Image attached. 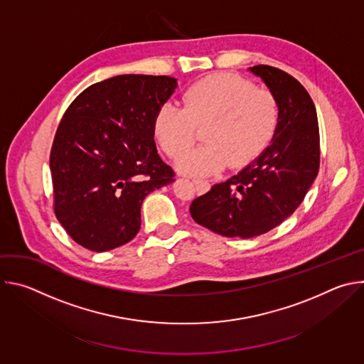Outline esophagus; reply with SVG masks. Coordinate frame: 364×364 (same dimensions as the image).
<instances>
[{
    "label": "esophagus",
    "instance_id": "esophagus-1",
    "mask_svg": "<svg viewBox=\"0 0 364 364\" xmlns=\"http://www.w3.org/2000/svg\"><path fill=\"white\" fill-rule=\"evenodd\" d=\"M193 183H194V186L198 191H204L207 188V186H209V184H207V181H203V180H198V178H194Z\"/></svg>",
    "mask_w": 364,
    "mask_h": 364
}]
</instances>
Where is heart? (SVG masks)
Instances as JSON below:
<instances>
[{
  "label": "heart",
  "instance_id": "heart-1",
  "mask_svg": "<svg viewBox=\"0 0 364 364\" xmlns=\"http://www.w3.org/2000/svg\"><path fill=\"white\" fill-rule=\"evenodd\" d=\"M183 108L171 102L154 117V134L168 157L177 159L205 127L208 142L177 161L181 173L210 176L225 167L253 160L272 139L279 122L277 96L236 75L207 76L183 93Z\"/></svg>",
  "mask_w": 364,
  "mask_h": 364
}]
</instances>
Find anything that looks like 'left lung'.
Instances as JSON below:
<instances>
[{
  "instance_id": "left-lung-1",
  "label": "left lung",
  "mask_w": 364,
  "mask_h": 364,
  "mask_svg": "<svg viewBox=\"0 0 364 364\" xmlns=\"http://www.w3.org/2000/svg\"><path fill=\"white\" fill-rule=\"evenodd\" d=\"M249 70L278 99L277 131L261 155L190 205L196 223L242 239L264 235L288 219L320 168L317 111L305 87L272 66L257 65Z\"/></svg>"
}]
</instances>
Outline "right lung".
Wrapping results in <instances>:
<instances>
[{
	"label": "right lung",
	"mask_w": 364,
	"mask_h": 364,
	"mask_svg": "<svg viewBox=\"0 0 364 364\" xmlns=\"http://www.w3.org/2000/svg\"><path fill=\"white\" fill-rule=\"evenodd\" d=\"M177 79L119 75L85 89L68 108L50 152L55 213L93 252L132 240L144 198L174 181L159 155L154 117Z\"/></svg>",
	"instance_id": "obj_1"
}]
</instances>
